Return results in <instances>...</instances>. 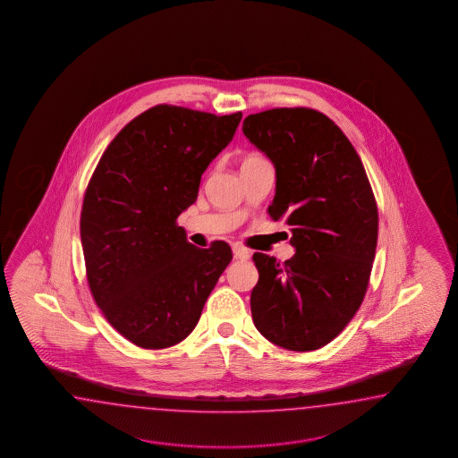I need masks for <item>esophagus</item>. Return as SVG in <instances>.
<instances>
[{
  "label": "esophagus",
  "instance_id": "34e87169",
  "mask_svg": "<svg viewBox=\"0 0 458 458\" xmlns=\"http://www.w3.org/2000/svg\"><path fill=\"white\" fill-rule=\"evenodd\" d=\"M233 254L236 259H242V261H246L248 258H250V251L243 248V246H240V244H233Z\"/></svg>",
  "mask_w": 458,
  "mask_h": 458
}]
</instances>
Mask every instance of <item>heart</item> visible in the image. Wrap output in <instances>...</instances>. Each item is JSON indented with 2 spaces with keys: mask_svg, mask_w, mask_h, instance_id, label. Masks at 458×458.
Instances as JSON below:
<instances>
[{
  "mask_svg": "<svg viewBox=\"0 0 458 458\" xmlns=\"http://www.w3.org/2000/svg\"><path fill=\"white\" fill-rule=\"evenodd\" d=\"M259 159H263V157H261V156H256V154H251V156L244 157L243 163H251V161H259Z\"/></svg>",
  "mask_w": 458,
  "mask_h": 458,
  "instance_id": "heart-1",
  "label": "heart"
}]
</instances>
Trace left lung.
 <instances>
[{
  "label": "left lung",
  "instance_id": "obj_1",
  "mask_svg": "<svg viewBox=\"0 0 458 458\" xmlns=\"http://www.w3.org/2000/svg\"><path fill=\"white\" fill-rule=\"evenodd\" d=\"M244 136L276 169L267 214L291 226L284 263L254 253L256 328L271 344L310 352L332 342L363 302L377 243V207L344 131L312 108L246 116Z\"/></svg>",
  "mask_w": 458,
  "mask_h": 458
}]
</instances>
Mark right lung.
Wrapping results in <instances>:
<instances>
[{
  "label": "right lung",
  "instance_id": "right-lung-1",
  "mask_svg": "<svg viewBox=\"0 0 458 458\" xmlns=\"http://www.w3.org/2000/svg\"><path fill=\"white\" fill-rule=\"evenodd\" d=\"M242 116L157 105L116 134L93 173L81 215L87 279L103 316L134 345L159 350L191 335L233 258L225 242L189 243L177 216Z\"/></svg>",
  "mask_w": 458,
  "mask_h": 458
}]
</instances>
